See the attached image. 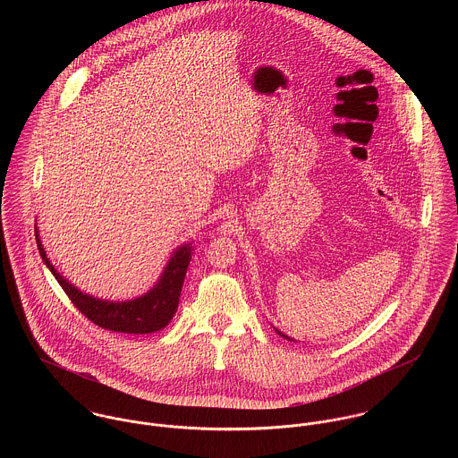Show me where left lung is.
Listing matches in <instances>:
<instances>
[{
	"instance_id": "8db88e82",
	"label": "left lung",
	"mask_w": 458,
	"mask_h": 458,
	"mask_svg": "<svg viewBox=\"0 0 458 458\" xmlns=\"http://www.w3.org/2000/svg\"><path fill=\"white\" fill-rule=\"evenodd\" d=\"M275 331H276V333H278V335H280V336H282V338H285V340H293V338H291V336H287V335H284V333H282V331H280V329H275Z\"/></svg>"
}]
</instances>
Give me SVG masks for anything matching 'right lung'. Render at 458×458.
Instances as JSON below:
<instances>
[{
	"label": "right lung",
	"mask_w": 458,
	"mask_h": 458,
	"mask_svg": "<svg viewBox=\"0 0 458 458\" xmlns=\"http://www.w3.org/2000/svg\"><path fill=\"white\" fill-rule=\"evenodd\" d=\"M35 236H37V247L44 264L55 275V278L65 291L66 296L72 300V303L79 309V312H82L97 327L118 331V333L146 335L167 327L174 318L178 310L187 267L192 259V250H194L192 243H183L173 252L160 278L148 293L125 301H111V300H102L93 294L82 293L79 287L70 284L55 267V264L49 261L46 249L40 242L37 225H35Z\"/></svg>",
	"instance_id": "obj_1"
}]
</instances>
